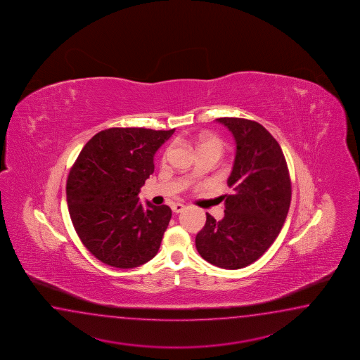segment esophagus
Segmentation results:
<instances>
[{"label": "esophagus", "mask_w": 360, "mask_h": 360, "mask_svg": "<svg viewBox=\"0 0 360 360\" xmlns=\"http://www.w3.org/2000/svg\"><path fill=\"white\" fill-rule=\"evenodd\" d=\"M171 210H172V212H175V213H180V212H183L185 210V205H181V203H175V205H171Z\"/></svg>", "instance_id": "1"}]
</instances>
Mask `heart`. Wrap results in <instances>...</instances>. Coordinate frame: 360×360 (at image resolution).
<instances>
[{
    "label": "heart",
    "mask_w": 360,
    "mask_h": 360,
    "mask_svg": "<svg viewBox=\"0 0 360 360\" xmlns=\"http://www.w3.org/2000/svg\"><path fill=\"white\" fill-rule=\"evenodd\" d=\"M169 149H167L163 155V160H166L169 155ZM225 149V143L219 139L216 135H202L198 139V150L199 153H205V152H212V153H217L222 155Z\"/></svg>",
    "instance_id": "heart-1"
}]
</instances>
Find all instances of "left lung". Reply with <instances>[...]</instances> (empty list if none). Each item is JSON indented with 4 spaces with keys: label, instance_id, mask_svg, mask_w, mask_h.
Listing matches in <instances>:
<instances>
[{
    "label": "left lung",
    "instance_id": "obj_1",
    "mask_svg": "<svg viewBox=\"0 0 360 360\" xmlns=\"http://www.w3.org/2000/svg\"><path fill=\"white\" fill-rule=\"evenodd\" d=\"M235 138L236 155L227 180L225 216L207 213L195 238L200 257L225 269L247 267L272 245L288 217L291 200L289 169L281 147L267 129L247 119H216Z\"/></svg>",
    "mask_w": 360,
    "mask_h": 360
}]
</instances>
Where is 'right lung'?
Wrapping results in <instances>:
<instances>
[{
    "mask_svg": "<svg viewBox=\"0 0 360 360\" xmlns=\"http://www.w3.org/2000/svg\"><path fill=\"white\" fill-rule=\"evenodd\" d=\"M171 130L111 127L82 149L66 184L71 221L84 247L116 268H134L155 257L171 219L169 205L147 202L139 191L155 171L157 149Z\"/></svg>",
    "mask_w": 360,
    "mask_h": 360,
    "instance_id": "1",
    "label": "right lung"
}]
</instances>
